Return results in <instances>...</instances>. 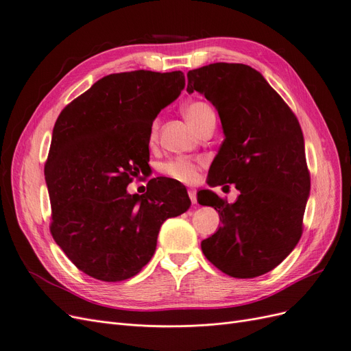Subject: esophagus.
<instances>
[{"instance_id": "obj_1", "label": "esophagus", "mask_w": 351, "mask_h": 351, "mask_svg": "<svg viewBox=\"0 0 351 351\" xmlns=\"http://www.w3.org/2000/svg\"><path fill=\"white\" fill-rule=\"evenodd\" d=\"M188 195H189V198H191V202L192 204H197V192L193 191V189H189L188 191Z\"/></svg>"}]
</instances>
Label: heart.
Instances as JSON below:
<instances>
[{
  "instance_id": "obj_1",
  "label": "heart",
  "mask_w": 351,
  "mask_h": 351,
  "mask_svg": "<svg viewBox=\"0 0 351 351\" xmlns=\"http://www.w3.org/2000/svg\"><path fill=\"white\" fill-rule=\"evenodd\" d=\"M184 114L188 119V121L193 127H195L198 132L206 121L213 119V117H215L213 108L208 106V104L202 102V101H191V102L185 104ZM158 128H159V123H158V120H156L152 124V130H150V138L152 140L156 138V134H158ZM199 165H201V162H198V160L179 158V159L171 160V162H167L166 165H163L162 171L167 176H171L176 180H180V182L191 184L197 179Z\"/></svg>"
}]
</instances>
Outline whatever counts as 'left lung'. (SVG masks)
I'll list each match as a JSON object with an SVG mask.
<instances>
[{"instance_id":"obj_1","label":"left lung","mask_w":351,"mask_h":351,"mask_svg":"<svg viewBox=\"0 0 351 351\" xmlns=\"http://www.w3.org/2000/svg\"><path fill=\"white\" fill-rule=\"evenodd\" d=\"M186 90L213 104L226 136L208 185L240 191L234 204L210 189L198 192V202L214 206L221 221L202 240V253L228 276L265 275L302 236L311 179L301 125L263 75L247 64L218 62L189 71Z\"/></svg>"}]
</instances>
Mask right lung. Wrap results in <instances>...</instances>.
Returning a JSON list of instances; mask_svg holds the SVG:
<instances>
[{"mask_svg":"<svg viewBox=\"0 0 351 351\" xmlns=\"http://www.w3.org/2000/svg\"><path fill=\"white\" fill-rule=\"evenodd\" d=\"M185 88V75L111 73L62 110L45 165L50 232L69 261L104 282L133 278L154 254L160 226L191 199L178 180L127 185L149 167L153 120Z\"/></svg>","mask_w":351,"mask_h":351,"instance_id":"1","label":"right lung"}]
</instances>
